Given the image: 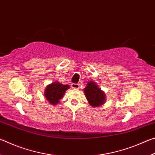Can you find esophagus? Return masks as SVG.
Listing matches in <instances>:
<instances>
[{
  "mask_svg": "<svg viewBox=\"0 0 155 155\" xmlns=\"http://www.w3.org/2000/svg\"><path fill=\"white\" fill-rule=\"evenodd\" d=\"M71 87L72 88H74V89H78V88H79V84L78 83H72Z\"/></svg>",
  "mask_w": 155,
  "mask_h": 155,
  "instance_id": "1",
  "label": "esophagus"
}]
</instances>
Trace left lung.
I'll return each mask as SVG.
<instances>
[{
    "label": "left lung",
    "instance_id": "1",
    "mask_svg": "<svg viewBox=\"0 0 155 155\" xmlns=\"http://www.w3.org/2000/svg\"><path fill=\"white\" fill-rule=\"evenodd\" d=\"M84 92L89 104L91 107H100L105 102V94L94 81H90L87 83L85 88L84 89Z\"/></svg>",
    "mask_w": 155,
    "mask_h": 155
}]
</instances>
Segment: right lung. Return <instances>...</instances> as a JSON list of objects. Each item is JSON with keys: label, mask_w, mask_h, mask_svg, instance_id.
<instances>
[{"label": "right lung", "mask_w": 155, "mask_h": 155, "mask_svg": "<svg viewBox=\"0 0 155 155\" xmlns=\"http://www.w3.org/2000/svg\"><path fill=\"white\" fill-rule=\"evenodd\" d=\"M70 88L68 85H63L59 82H54L47 85L44 91V96L52 105H56L61 99L68 89Z\"/></svg>", "instance_id": "obj_1"}]
</instances>
